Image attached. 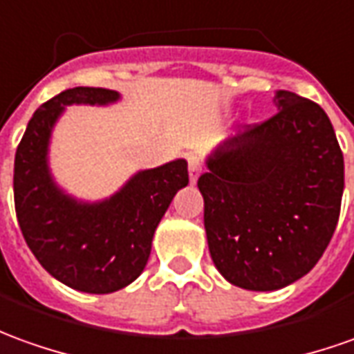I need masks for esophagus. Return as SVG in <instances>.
Returning <instances> with one entry per match:
<instances>
[{
	"label": "esophagus",
	"mask_w": 354,
	"mask_h": 354,
	"mask_svg": "<svg viewBox=\"0 0 354 354\" xmlns=\"http://www.w3.org/2000/svg\"><path fill=\"white\" fill-rule=\"evenodd\" d=\"M201 173H202V162L196 158V156H191V158H189V177H191L192 185L198 181Z\"/></svg>",
	"instance_id": "obj_1"
}]
</instances>
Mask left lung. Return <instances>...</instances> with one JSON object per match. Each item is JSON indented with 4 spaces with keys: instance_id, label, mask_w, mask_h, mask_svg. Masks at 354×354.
I'll list each match as a JSON object with an SVG mask.
<instances>
[{
    "instance_id": "left-lung-1",
    "label": "left lung",
    "mask_w": 354,
    "mask_h": 354,
    "mask_svg": "<svg viewBox=\"0 0 354 354\" xmlns=\"http://www.w3.org/2000/svg\"><path fill=\"white\" fill-rule=\"evenodd\" d=\"M277 107L219 146L198 177L212 260L248 291H275L308 274L341 212L345 165L330 117L285 90Z\"/></svg>"
}]
</instances>
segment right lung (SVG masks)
<instances>
[{
    "label": "right lung",
    "mask_w": 354,
    "mask_h": 354,
    "mask_svg": "<svg viewBox=\"0 0 354 354\" xmlns=\"http://www.w3.org/2000/svg\"><path fill=\"white\" fill-rule=\"evenodd\" d=\"M117 98L107 88L61 92L34 111L15 153V212L24 241L46 272L84 293H113L142 274L153 231L175 192L189 185L185 160L140 171L100 204H79L53 185L46 153L63 107Z\"/></svg>",
    "instance_id": "1"
}]
</instances>
